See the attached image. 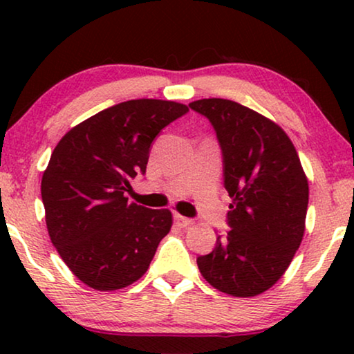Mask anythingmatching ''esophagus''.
Returning <instances> with one entry per match:
<instances>
[{
	"label": "esophagus",
	"mask_w": 354,
	"mask_h": 354,
	"mask_svg": "<svg viewBox=\"0 0 354 354\" xmlns=\"http://www.w3.org/2000/svg\"><path fill=\"white\" fill-rule=\"evenodd\" d=\"M174 219H176V222L180 227H188V225H193V221L192 219H188V217H183V216H180V214H174Z\"/></svg>",
	"instance_id": "34e87169"
}]
</instances>
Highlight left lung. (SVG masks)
<instances>
[{
  "label": "left lung",
  "instance_id": "1",
  "mask_svg": "<svg viewBox=\"0 0 354 354\" xmlns=\"http://www.w3.org/2000/svg\"><path fill=\"white\" fill-rule=\"evenodd\" d=\"M209 119L224 158V187L232 203L230 230L196 259L206 282L248 298L285 274L301 245L309 187L298 153L282 127L263 114L222 98L188 104Z\"/></svg>",
  "mask_w": 354,
  "mask_h": 354
}]
</instances>
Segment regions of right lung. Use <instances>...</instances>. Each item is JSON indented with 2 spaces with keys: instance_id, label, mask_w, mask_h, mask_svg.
Listing matches in <instances>:
<instances>
[{
  "instance_id": "add662e5",
  "label": "right lung",
  "mask_w": 354,
  "mask_h": 354,
  "mask_svg": "<svg viewBox=\"0 0 354 354\" xmlns=\"http://www.w3.org/2000/svg\"><path fill=\"white\" fill-rule=\"evenodd\" d=\"M188 111L164 100H130L72 127L56 145L41 178L51 243L77 279L100 292L137 282L172 227L169 209L129 203L145 174L149 147Z\"/></svg>"
}]
</instances>
